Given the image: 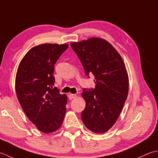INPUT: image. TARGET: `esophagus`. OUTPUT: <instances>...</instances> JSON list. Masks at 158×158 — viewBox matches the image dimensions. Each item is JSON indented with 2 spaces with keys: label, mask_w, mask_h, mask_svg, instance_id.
I'll return each mask as SVG.
<instances>
[{
  "label": "esophagus",
  "mask_w": 158,
  "mask_h": 158,
  "mask_svg": "<svg viewBox=\"0 0 158 158\" xmlns=\"http://www.w3.org/2000/svg\"><path fill=\"white\" fill-rule=\"evenodd\" d=\"M68 98L69 99H72L73 98H76V94H69L68 95Z\"/></svg>",
  "instance_id": "obj_1"
}]
</instances>
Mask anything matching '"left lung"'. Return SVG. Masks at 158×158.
Wrapping results in <instances>:
<instances>
[{"label": "left lung", "mask_w": 158, "mask_h": 158, "mask_svg": "<svg viewBox=\"0 0 158 158\" xmlns=\"http://www.w3.org/2000/svg\"><path fill=\"white\" fill-rule=\"evenodd\" d=\"M71 47L79 58L85 75L95 76V89L84 88L86 107L83 123L93 132L107 131L115 123L123 108L129 91V80L120 54L103 39L91 38L73 42Z\"/></svg>", "instance_id": "1"}]
</instances>
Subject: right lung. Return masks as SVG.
<instances>
[{"instance_id":"add662e5","label":"right lung","mask_w":158,"mask_h":158,"mask_svg":"<svg viewBox=\"0 0 158 158\" xmlns=\"http://www.w3.org/2000/svg\"><path fill=\"white\" fill-rule=\"evenodd\" d=\"M67 44H44L28 51L15 78L18 101L29 120L44 133L55 131L63 123L67 96L53 87L54 65Z\"/></svg>"}]
</instances>
